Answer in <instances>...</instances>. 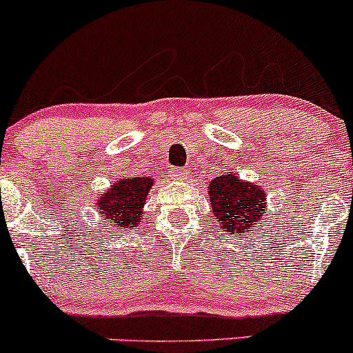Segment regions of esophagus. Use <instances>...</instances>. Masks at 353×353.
<instances>
[{"label": "esophagus", "instance_id": "esophagus-1", "mask_svg": "<svg viewBox=\"0 0 353 353\" xmlns=\"http://www.w3.org/2000/svg\"><path fill=\"white\" fill-rule=\"evenodd\" d=\"M169 176H171V179H174V181H184V179H188L189 171L188 169L174 168V169H169Z\"/></svg>", "mask_w": 353, "mask_h": 353}]
</instances>
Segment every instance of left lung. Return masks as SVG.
<instances>
[{"label":"left lung","mask_w":353,"mask_h":353,"mask_svg":"<svg viewBox=\"0 0 353 353\" xmlns=\"http://www.w3.org/2000/svg\"><path fill=\"white\" fill-rule=\"evenodd\" d=\"M210 209L217 221V229L224 232L242 234L264 224L265 190L242 181L234 172L221 174L209 184Z\"/></svg>","instance_id":"1"}]
</instances>
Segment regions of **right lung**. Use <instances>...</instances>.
Masks as SVG:
<instances>
[{
	"label": "right lung",
	"instance_id": "right-lung-1",
	"mask_svg": "<svg viewBox=\"0 0 353 353\" xmlns=\"http://www.w3.org/2000/svg\"><path fill=\"white\" fill-rule=\"evenodd\" d=\"M154 181L151 177L119 179L111 189L101 194L94 209L112 228L134 229L143 221V208Z\"/></svg>",
	"mask_w": 353,
	"mask_h": 353
}]
</instances>
